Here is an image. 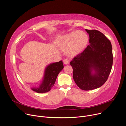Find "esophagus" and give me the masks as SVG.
<instances>
[{
	"instance_id": "obj_1",
	"label": "esophagus",
	"mask_w": 126,
	"mask_h": 126,
	"mask_svg": "<svg viewBox=\"0 0 126 126\" xmlns=\"http://www.w3.org/2000/svg\"><path fill=\"white\" fill-rule=\"evenodd\" d=\"M70 61L68 59H65L63 60V63H64V64L65 65H67L69 63Z\"/></svg>"
}]
</instances>
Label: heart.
Masks as SVG:
<instances>
[{
    "label": "heart",
    "mask_w": 126,
    "mask_h": 126,
    "mask_svg": "<svg viewBox=\"0 0 126 126\" xmlns=\"http://www.w3.org/2000/svg\"><path fill=\"white\" fill-rule=\"evenodd\" d=\"M88 36L85 32L74 31L58 37L55 43L67 55L74 57L83 51L88 45Z\"/></svg>",
    "instance_id": "b5f03b06"
}]
</instances>
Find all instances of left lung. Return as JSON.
Masks as SVG:
<instances>
[{
	"label": "left lung",
	"mask_w": 126,
	"mask_h": 126,
	"mask_svg": "<svg viewBox=\"0 0 126 126\" xmlns=\"http://www.w3.org/2000/svg\"><path fill=\"white\" fill-rule=\"evenodd\" d=\"M86 31L90 44L70 62L73 78L81 90L89 91L101 87L106 81L113 63L112 46L102 33L96 30Z\"/></svg>",
	"instance_id": "8db88e82"
}]
</instances>
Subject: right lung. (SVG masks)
<instances>
[{"label":"right lung","instance_id":"obj_1","mask_svg":"<svg viewBox=\"0 0 126 126\" xmlns=\"http://www.w3.org/2000/svg\"><path fill=\"white\" fill-rule=\"evenodd\" d=\"M63 68L62 61L49 64L45 69L44 79L39 87L31 89L38 93L48 92L54 86L58 74Z\"/></svg>","mask_w":126,"mask_h":126}]
</instances>
